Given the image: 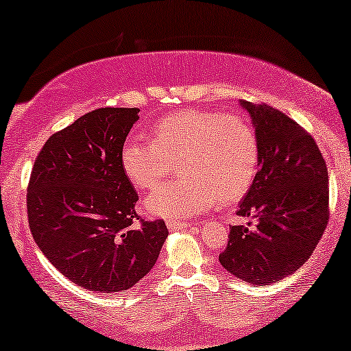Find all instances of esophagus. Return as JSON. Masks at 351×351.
Returning <instances> with one entry per match:
<instances>
[{
	"label": "esophagus",
	"mask_w": 351,
	"mask_h": 351,
	"mask_svg": "<svg viewBox=\"0 0 351 351\" xmlns=\"http://www.w3.org/2000/svg\"><path fill=\"white\" fill-rule=\"evenodd\" d=\"M167 228L169 230H182V228H186L189 227V222H180V220H167L166 222Z\"/></svg>",
	"instance_id": "esophagus-1"
}]
</instances>
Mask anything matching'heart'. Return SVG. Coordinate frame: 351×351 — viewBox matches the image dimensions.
<instances>
[{
	"instance_id": "1",
	"label": "heart",
	"mask_w": 351,
	"mask_h": 351,
	"mask_svg": "<svg viewBox=\"0 0 351 351\" xmlns=\"http://www.w3.org/2000/svg\"><path fill=\"white\" fill-rule=\"evenodd\" d=\"M147 141L129 138L119 152L124 176L138 190H150L171 172L174 180L158 186L143 203L148 214L184 219L217 203L233 204L256 179L261 147L246 118L213 110L184 108L156 119Z\"/></svg>"
}]
</instances>
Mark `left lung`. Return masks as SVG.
<instances>
[{"label": "left lung", "instance_id": "left-lung-1", "mask_svg": "<svg viewBox=\"0 0 351 351\" xmlns=\"http://www.w3.org/2000/svg\"><path fill=\"white\" fill-rule=\"evenodd\" d=\"M241 105L256 128L261 160L237 214L257 223L233 225L219 262L239 280L263 286L294 273L313 254L329 220V176L300 124L267 104Z\"/></svg>", "mask_w": 351, "mask_h": 351}]
</instances>
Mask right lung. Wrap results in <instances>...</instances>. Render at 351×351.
Instances as JSON below:
<instances>
[{
    "label": "right lung",
    "instance_id": "right-lung-1",
    "mask_svg": "<svg viewBox=\"0 0 351 351\" xmlns=\"http://www.w3.org/2000/svg\"><path fill=\"white\" fill-rule=\"evenodd\" d=\"M137 113L97 108L52 134L28 182V225L38 247L65 278L94 292L141 281L169 233L162 219L138 217V195L119 162Z\"/></svg>",
    "mask_w": 351,
    "mask_h": 351
}]
</instances>
